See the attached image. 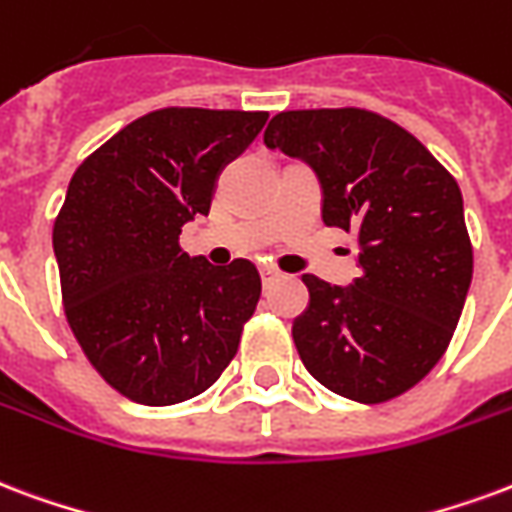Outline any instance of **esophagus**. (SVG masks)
<instances>
[{
	"mask_svg": "<svg viewBox=\"0 0 512 512\" xmlns=\"http://www.w3.org/2000/svg\"><path fill=\"white\" fill-rule=\"evenodd\" d=\"M260 276H263V285L271 287L276 279H279V271H276V268H271V266H263V268H260Z\"/></svg>",
	"mask_w": 512,
	"mask_h": 512,
	"instance_id": "obj_1",
	"label": "esophagus"
}]
</instances>
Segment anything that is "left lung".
<instances>
[{
  "label": "left lung",
  "instance_id": "left-lung-1",
  "mask_svg": "<svg viewBox=\"0 0 512 512\" xmlns=\"http://www.w3.org/2000/svg\"><path fill=\"white\" fill-rule=\"evenodd\" d=\"M263 140L317 170L323 222L361 244L352 287L304 274L309 309L293 342L306 372L344 399H396L445 355L467 301L472 241L456 179L366 108L276 113Z\"/></svg>",
  "mask_w": 512,
  "mask_h": 512
}]
</instances>
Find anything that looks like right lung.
Wrapping results in <instances>:
<instances>
[{
    "label": "right lung",
    "mask_w": 512,
    "mask_h": 512,
    "mask_svg": "<svg viewBox=\"0 0 512 512\" xmlns=\"http://www.w3.org/2000/svg\"><path fill=\"white\" fill-rule=\"evenodd\" d=\"M266 121V111L160 108L73 173L54 222L64 314L121 396L179 404L233 361L260 301V274L249 260L189 257L179 236L184 222L208 214L219 170Z\"/></svg>",
    "instance_id": "1"
}]
</instances>
